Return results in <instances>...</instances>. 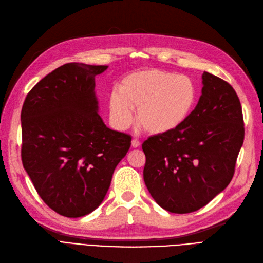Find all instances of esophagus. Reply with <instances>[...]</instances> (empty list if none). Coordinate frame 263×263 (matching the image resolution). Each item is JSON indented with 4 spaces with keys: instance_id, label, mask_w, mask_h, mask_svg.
Listing matches in <instances>:
<instances>
[{
    "instance_id": "esophagus-1",
    "label": "esophagus",
    "mask_w": 263,
    "mask_h": 263,
    "mask_svg": "<svg viewBox=\"0 0 263 263\" xmlns=\"http://www.w3.org/2000/svg\"><path fill=\"white\" fill-rule=\"evenodd\" d=\"M131 143H132L133 147H139L140 146V141L138 139H133Z\"/></svg>"
}]
</instances>
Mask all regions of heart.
Wrapping results in <instances>:
<instances>
[{
    "label": "heart",
    "mask_w": 263,
    "mask_h": 263,
    "mask_svg": "<svg viewBox=\"0 0 263 263\" xmlns=\"http://www.w3.org/2000/svg\"><path fill=\"white\" fill-rule=\"evenodd\" d=\"M198 98L193 81L182 74L149 70L132 73L109 98L112 122L125 129L138 109L137 121L151 134L171 132L189 118Z\"/></svg>",
    "instance_id": "heart-1"
}]
</instances>
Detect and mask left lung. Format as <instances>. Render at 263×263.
Instances as JSON below:
<instances>
[{"label":"left lung","mask_w":263,"mask_h":263,"mask_svg":"<svg viewBox=\"0 0 263 263\" xmlns=\"http://www.w3.org/2000/svg\"><path fill=\"white\" fill-rule=\"evenodd\" d=\"M202 94L185 122L145 140L143 179L164 210L190 213L206 205L232 180L245 139L240 100L233 87L202 74Z\"/></svg>","instance_id":"left-lung-1"}]
</instances>
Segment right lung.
Masks as SVG:
<instances>
[{
  "label": "right lung",
  "mask_w": 263,
  "mask_h": 263,
  "mask_svg": "<svg viewBox=\"0 0 263 263\" xmlns=\"http://www.w3.org/2000/svg\"><path fill=\"white\" fill-rule=\"evenodd\" d=\"M107 65L66 63L28 93L21 112V157L39 196L67 218L102 203L113 172L131 145L99 116L96 76Z\"/></svg>",
  "instance_id": "obj_1"
}]
</instances>
